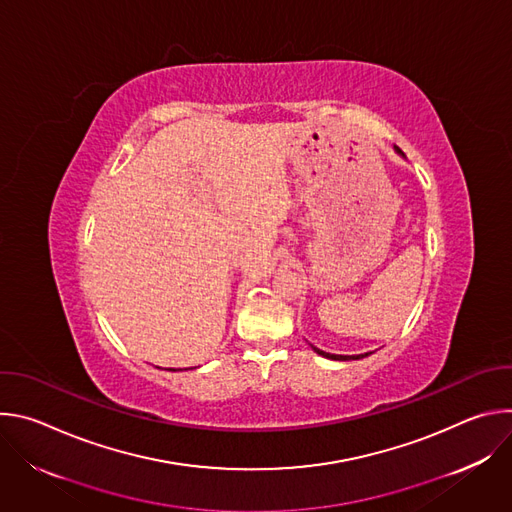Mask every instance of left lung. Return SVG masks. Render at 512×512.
Returning <instances> with one entry per match:
<instances>
[{"instance_id": "obj_1", "label": "left lung", "mask_w": 512, "mask_h": 512, "mask_svg": "<svg viewBox=\"0 0 512 512\" xmlns=\"http://www.w3.org/2000/svg\"><path fill=\"white\" fill-rule=\"evenodd\" d=\"M399 152V150H397ZM401 154V152H399ZM314 348V352H318L320 356H326V358H332V360H358V358H364V356H369V352L367 354H356V356H344V354H330V352H324V350H320V348H316V346H312Z\"/></svg>"}]
</instances>
